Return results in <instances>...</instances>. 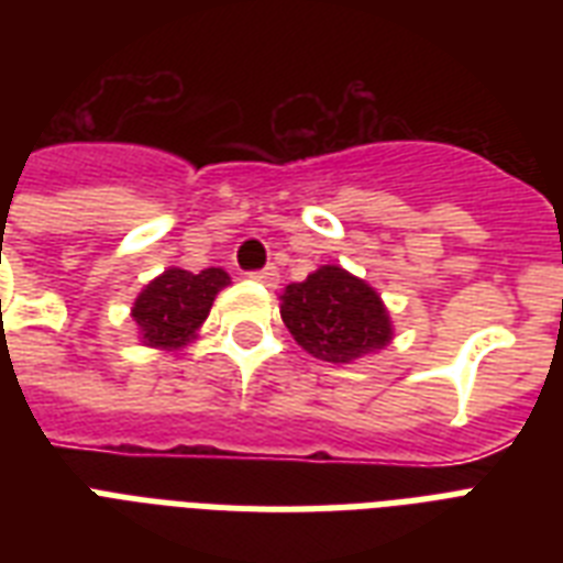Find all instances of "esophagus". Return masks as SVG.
I'll use <instances>...</instances> for the list:
<instances>
[{
	"mask_svg": "<svg viewBox=\"0 0 563 563\" xmlns=\"http://www.w3.org/2000/svg\"><path fill=\"white\" fill-rule=\"evenodd\" d=\"M277 277H280V272H277L274 265H265L260 272H251V280L265 283V286H277Z\"/></svg>",
	"mask_w": 563,
	"mask_h": 563,
	"instance_id": "1",
	"label": "esophagus"
}]
</instances>
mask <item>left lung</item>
<instances>
[{
	"label": "left lung",
	"mask_w": 563,
	"mask_h": 563,
	"mask_svg": "<svg viewBox=\"0 0 563 563\" xmlns=\"http://www.w3.org/2000/svg\"><path fill=\"white\" fill-rule=\"evenodd\" d=\"M283 324L295 342L321 362H356L383 351L394 327L383 298L339 265H321L280 295Z\"/></svg>",
	"instance_id": "8db88e82"
}]
</instances>
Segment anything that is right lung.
I'll use <instances>...</instances> for the list:
<instances>
[{"mask_svg":"<svg viewBox=\"0 0 563 563\" xmlns=\"http://www.w3.org/2000/svg\"><path fill=\"white\" fill-rule=\"evenodd\" d=\"M228 283L230 277L224 268H203L198 274L166 268L136 295L131 309L143 344L178 351L192 342L198 327L210 316L212 300Z\"/></svg>","mask_w":563,"mask_h":563,"instance_id":"right-lung-1","label":"right lung"}]
</instances>
